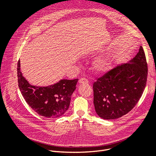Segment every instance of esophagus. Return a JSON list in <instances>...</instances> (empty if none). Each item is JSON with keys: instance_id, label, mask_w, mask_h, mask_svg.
Here are the masks:
<instances>
[{"instance_id": "34e87169", "label": "esophagus", "mask_w": 156, "mask_h": 156, "mask_svg": "<svg viewBox=\"0 0 156 156\" xmlns=\"http://www.w3.org/2000/svg\"><path fill=\"white\" fill-rule=\"evenodd\" d=\"M87 83H88V81L85 78H81L79 80V83L80 84H87Z\"/></svg>"}]
</instances>
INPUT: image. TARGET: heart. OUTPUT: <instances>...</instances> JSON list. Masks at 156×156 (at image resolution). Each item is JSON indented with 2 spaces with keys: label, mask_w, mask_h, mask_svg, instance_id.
I'll return each mask as SVG.
<instances>
[{
  "label": "heart",
  "mask_w": 156,
  "mask_h": 156,
  "mask_svg": "<svg viewBox=\"0 0 156 156\" xmlns=\"http://www.w3.org/2000/svg\"><path fill=\"white\" fill-rule=\"evenodd\" d=\"M93 67L97 73H105L107 72L111 67V61L107 57L98 58L94 62Z\"/></svg>",
  "instance_id": "b5f03b06"
}]
</instances>
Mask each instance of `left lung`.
I'll use <instances>...</instances> for the list:
<instances>
[{"label": "left lung", "instance_id": "8db88e82", "mask_svg": "<svg viewBox=\"0 0 156 156\" xmlns=\"http://www.w3.org/2000/svg\"><path fill=\"white\" fill-rule=\"evenodd\" d=\"M147 65L140 46L135 57L117 66L93 83L96 112L105 120L116 119L133 109L145 88Z\"/></svg>", "mask_w": 156, "mask_h": 156}]
</instances>
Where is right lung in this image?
<instances>
[{
    "label": "right lung",
    "mask_w": 156,
    "mask_h": 156,
    "mask_svg": "<svg viewBox=\"0 0 156 156\" xmlns=\"http://www.w3.org/2000/svg\"><path fill=\"white\" fill-rule=\"evenodd\" d=\"M17 66L18 87L27 104L41 116L50 119L62 116L69 108L78 79H63L48 86H33L22 75L20 60Z\"/></svg>",
    "instance_id": "add662e5"
}]
</instances>
